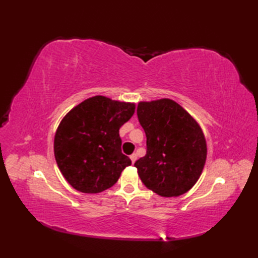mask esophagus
Instances as JSON below:
<instances>
[{
    "label": "esophagus",
    "mask_w": 258,
    "mask_h": 258,
    "mask_svg": "<svg viewBox=\"0 0 258 258\" xmlns=\"http://www.w3.org/2000/svg\"><path fill=\"white\" fill-rule=\"evenodd\" d=\"M130 157H131V161H132V163L134 164V163H135V161H136V158H138V155H136L135 153H134V154H132V155H131Z\"/></svg>",
    "instance_id": "1"
}]
</instances>
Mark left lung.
Masks as SVG:
<instances>
[{
	"label": "left lung",
	"mask_w": 258,
	"mask_h": 258,
	"mask_svg": "<svg viewBox=\"0 0 258 258\" xmlns=\"http://www.w3.org/2000/svg\"><path fill=\"white\" fill-rule=\"evenodd\" d=\"M138 117L146 135V155L134 164L142 182L165 197L186 193L206 161V142L199 124L168 98L139 103Z\"/></svg>",
	"instance_id": "left-lung-1"
}]
</instances>
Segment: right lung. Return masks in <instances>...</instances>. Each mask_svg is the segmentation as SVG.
<instances>
[{
    "mask_svg": "<svg viewBox=\"0 0 258 258\" xmlns=\"http://www.w3.org/2000/svg\"><path fill=\"white\" fill-rule=\"evenodd\" d=\"M132 103L87 98L65 115L54 139L59 171L75 189L100 193L117 182L132 161L120 150L118 131L132 117Z\"/></svg>",
    "mask_w": 258,
    "mask_h": 258,
    "instance_id": "right-lung-1",
    "label": "right lung"
}]
</instances>
